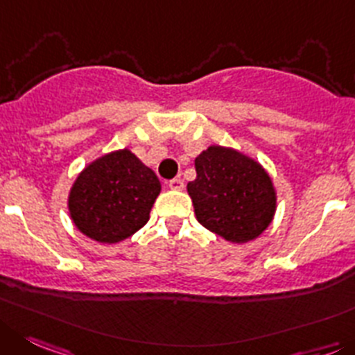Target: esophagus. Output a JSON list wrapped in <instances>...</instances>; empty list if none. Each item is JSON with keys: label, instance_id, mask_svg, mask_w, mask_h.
<instances>
[{"label": "esophagus", "instance_id": "esophagus-1", "mask_svg": "<svg viewBox=\"0 0 355 355\" xmlns=\"http://www.w3.org/2000/svg\"><path fill=\"white\" fill-rule=\"evenodd\" d=\"M168 187L173 189V191H182V189H184V180H182L180 177L173 178V180L168 182Z\"/></svg>", "mask_w": 355, "mask_h": 355}]
</instances>
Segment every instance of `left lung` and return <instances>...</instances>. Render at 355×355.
Listing matches in <instances>:
<instances>
[{
  "instance_id": "1",
  "label": "left lung",
  "mask_w": 355,
  "mask_h": 355,
  "mask_svg": "<svg viewBox=\"0 0 355 355\" xmlns=\"http://www.w3.org/2000/svg\"><path fill=\"white\" fill-rule=\"evenodd\" d=\"M194 164L198 177L187 184V193L200 224L234 243L254 240L270 226L277 200L261 164L217 145L198 155Z\"/></svg>"
}]
</instances>
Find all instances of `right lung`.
I'll return each instance as SVG.
<instances>
[{"mask_svg": "<svg viewBox=\"0 0 355 355\" xmlns=\"http://www.w3.org/2000/svg\"><path fill=\"white\" fill-rule=\"evenodd\" d=\"M159 191L154 171L124 148L82 171L69 193V214L85 236L117 243L147 224Z\"/></svg>", "mask_w": 355, "mask_h": 355, "instance_id": "right-lung-1", "label": "right lung"}]
</instances>
